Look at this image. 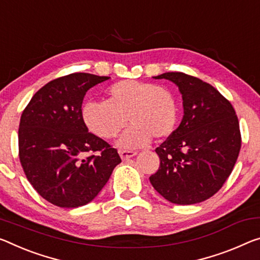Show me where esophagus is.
<instances>
[{"instance_id": "1", "label": "esophagus", "mask_w": 260, "mask_h": 260, "mask_svg": "<svg viewBox=\"0 0 260 260\" xmlns=\"http://www.w3.org/2000/svg\"><path fill=\"white\" fill-rule=\"evenodd\" d=\"M119 154H120V157L122 159H128L131 157H133V156H135L138 154L137 151H131V150H120L119 151Z\"/></svg>"}]
</instances>
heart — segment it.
<instances>
[{"label":"heart","instance_id":"heart-1","mask_svg":"<svg viewBox=\"0 0 260 260\" xmlns=\"http://www.w3.org/2000/svg\"><path fill=\"white\" fill-rule=\"evenodd\" d=\"M177 101L168 88L148 82L123 80L108 89V101L88 102L82 108V119L91 133L103 139L117 137L121 148H139L170 135L177 122ZM127 119H126L125 118Z\"/></svg>","mask_w":260,"mask_h":260}]
</instances>
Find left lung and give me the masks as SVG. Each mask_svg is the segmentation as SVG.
<instances>
[{
	"mask_svg": "<svg viewBox=\"0 0 260 260\" xmlns=\"http://www.w3.org/2000/svg\"><path fill=\"white\" fill-rule=\"evenodd\" d=\"M178 86L184 115L178 128L155 151L159 168L149 177L168 201L193 205L207 200L232 174L241 149L236 112L211 84L179 72L155 76Z\"/></svg>",
	"mask_w": 260,
	"mask_h": 260,
	"instance_id": "obj_1",
	"label": "left lung"
}]
</instances>
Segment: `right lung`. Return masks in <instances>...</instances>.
Returning a JSON list of instances; mask_svg holds the SVG:
<instances>
[{"label": "right lung", "instance_id": "obj_1", "mask_svg": "<svg viewBox=\"0 0 260 260\" xmlns=\"http://www.w3.org/2000/svg\"><path fill=\"white\" fill-rule=\"evenodd\" d=\"M109 78L88 73L55 78L23 111L19 160L28 182L48 203L63 208L86 205L121 162L117 149L90 133L82 119L86 91ZM96 151L100 155L92 154Z\"/></svg>", "mask_w": 260, "mask_h": 260}]
</instances>
